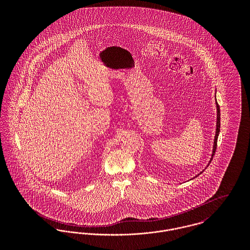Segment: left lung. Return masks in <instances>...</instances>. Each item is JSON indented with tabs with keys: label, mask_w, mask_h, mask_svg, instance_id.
<instances>
[{
	"label": "left lung",
	"mask_w": 250,
	"mask_h": 250,
	"mask_svg": "<svg viewBox=\"0 0 250 250\" xmlns=\"http://www.w3.org/2000/svg\"><path fill=\"white\" fill-rule=\"evenodd\" d=\"M216 100V99H215ZM215 104H216V110H217V115H216V131H215V136H214V149H213V153H212V158H211V160H210V163L208 164V166L211 164V162H212V160H213V157H214V152H215V150H216V143H217V138H218V134H219V130H220V109H219V106H218V104H217V102H215ZM203 172V171H202ZM202 172H200L199 174H201ZM198 174V175H199ZM198 175H196L195 177H197ZM195 177H193V178H195Z\"/></svg>",
	"instance_id": "1"
}]
</instances>
